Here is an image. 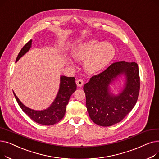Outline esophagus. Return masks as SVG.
I'll return each mask as SVG.
<instances>
[{
    "label": "esophagus",
    "mask_w": 159,
    "mask_h": 159,
    "mask_svg": "<svg viewBox=\"0 0 159 159\" xmlns=\"http://www.w3.org/2000/svg\"><path fill=\"white\" fill-rule=\"evenodd\" d=\"M76 84L78 87H81L84 85V81L81 79H79L76 80Z\"/></svg>",
    "instance_id": "obj_1"
}]
</instances>
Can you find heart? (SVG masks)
<instances>
[{"mask_svg":"<svg viewBox=\"0 0 159 159\" xmlns=\"http://www.w3.org/2000/svg\"><path fill=\"white\" fill-rule=\"evenodd\" d=\"M115 52V48L111 43L91 40L75 48L73 57L76 61L86 60V70L90 73H95L109 64ZM66 62L70 66L74 65L70 59H67Z\"/></svg>","mask_w":159,"mask_h":159,"instance_id":"heart-1","label":"heart"}]
</instances>
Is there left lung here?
Instances as JSON below:
<instances>
[{
	"instance_id": "obj_1",
	"label": "left lung",
	"mask_w": 159,
	"mask_h": 159,
	"mask_svg": "<svg viewBox=\"0 0 159 159\" xmlns=\"http://www.w3.org/2000/svg\"><path fill=\"white\" fill-rule=\"evenodd\" d=\"M121 75L126 79L124 88L120 93L114 95L109 85ZM83 89L91 119L99 126H112L120 122L137 101L140 90L138 65L135 62L113 63L103 72L91 77Z\"/></svg>"
}]
</instances>
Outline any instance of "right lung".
<instances>
[{
	"label": "right lung",
	"instance_id": "add662e5",
	"mask_svg": "<svg viewBox=\"0 0 159 159\" xmlns=\"http://www.w3.org/2000/svg\"><path fill=\"white\" fill-rule=\"evenodd\" d=\"M32 40H30L27 44L21 49L17 57L16 62L26 54L31 47ZM74 77H67L61 76L60 80V86L58 93L54 101L49 107L43 110H34L30 109L24 105L19 98L13 92L14 96L17 101L22 110L26 113L33 121L38 124L49 126L59 122L64 117L66 110V106L68 104L71 95L77 89V84L75 82Z\"/></svg>",
	"mask_w": 159,
	"mask_h": 159
}]
</instances>
